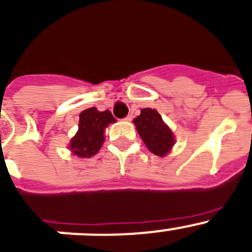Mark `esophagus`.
I'll return each instance as SVG.
<instances>
[{
  "label": "esophagus",
  "mask_w": 252,
  "mask_h": 252,
  "mask_svg": "<svg viewBox=\"0 0 252 252\" xmlns=\"http://www.w3.org/2000/svg\"><path fill=\"white\" fill-rule=\"evenodd\" d=\"M124 120H125V121H131V120H132V115H127Z\"/></svg>",
  "instance_id": "obj_1"
}]
</instances>
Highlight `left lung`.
<instances>
[{"instance_id": "8db88e82", "label": "left lung", "mask_w": 252, "mask_h": 252, "mask_svg": "<svg viewBox=\"0 0 252 252\" xmlns=\"http://www.w3.org/2000/svg\"><path fill=\"white\" fill-rule=\"evenodd\" d=\"M137 132L145 142L146 148L158 157H164L174 145V136L164 124L158 111L142 108L140 116L133 120Z\"/></svg>"}]
</instances>
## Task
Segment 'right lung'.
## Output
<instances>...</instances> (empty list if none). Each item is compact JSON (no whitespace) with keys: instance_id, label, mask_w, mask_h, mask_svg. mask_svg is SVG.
<instances>
[{"instance_id":"right-lung-1","label":"right lung","mask_w":252,"mask_h":252,"mask_svg":"<svg viewBox=\"0 0 252 252\" xmlns=\"http://www.w3.org/2000/svg\"><path fill=\"white\" fill-rule=\"evenodd\" d=\"M115 121L116 119L108 110L99 112L95 107L84 110L79 115L78 132L70 141V150L79 158L95 155L104 141V128Z\"/></svg>"}]
</instances>
